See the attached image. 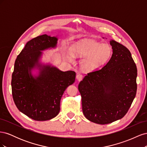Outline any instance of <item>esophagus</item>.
I'll list each match as a JSON object with an SVG mask.
<instances>
[{
  "label": "esophagus",
  "mask_w": 147,
  "mask_h": 147,
  "mask_svg": "<svg viewBox=\"0 0 147 147\" xmlns=\"http://www.w3.org/2000/svg\"><path fill=\"white\" fill-rule=\"evenodd\" d=\"M77 79L78 81H81L83 79V75L82 74H78L77 75Z\"/></svg>",
  "instance_id": "34e87169"
}]
</instances>
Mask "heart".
Masks as SVG:
<instances>
[{"label":"heart","instance_id":"b5f03b06","mask_svg":"<svg viewBox=\"0 0 147 147\" xmlns=\"http://www.w3.org/2000/svg\"><path fill=\"white\" fill-rule=\"evenodd\" d=\"M112 53V48L108 44L102 43L92 39H85L73 44L70 50L65 52V58L72 62L74 56L84 57L80 62L82 69L91 71L107 62Z\"/></svg>","mask_w":147,"mask_h":147}]
</instances>
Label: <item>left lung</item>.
Here are the masks:
<instances>
[{"instance_id": "obj_1", "label": "left lung", "mask_w": 147, "mask_h": 147, "mask_svg": "<svg viewBox=\"0 0 147 147\" xmlns=\"http://www.w3.org/2000/svg\"><path fill=\"white\" fill-rule=\"evenodd\" d=\"M110 59L101 69L88 73L78 84L83 113L99 124L111 123L126 114L137 92V67L131 52L112 40Z\"/></svg>"}]
</instances>
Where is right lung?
Here are the masks:
<instances>
[{
	"instance_id": "obj_1",
	"label": "right lung",
	"mask_w": 147,
	"mask_h": 147,
	"mask_svg": "<svg viewBox=\"0 0 147 147\" xmlns=\"http://www.w3.org/2000/svg\"><path fill=\"white\" fill-rule=\"evenodd\" d=\"M58 38L44 34L26 44L15 61L11 77L13 99L21 112L35 121L56 117L65 90L75 80V72H63L51 64H43L42 51L55 48ZM37 69V75L32 71Z\"/></svg>"
}]
</instances>
